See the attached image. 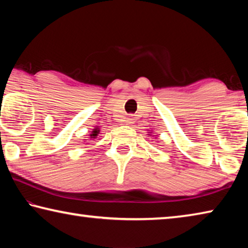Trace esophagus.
<instances>
[{
  "label": "esophagus",
  "instance_id": "esophagus-1",
  "mask_svg": "<svg viewBox=\"0 0 248 248\" xmlns=\"http://www.w3.org/2000/svg\"><path fill=\"white\" fill-rule=\"evenodd\" d=\"M124 121L125 124H133V118H132V117H127V118H125Z\"/></svg>",
  "mask_w": 248,
  "mask_h": 248
}]
</instances>
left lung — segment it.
<instances>
[{
	"label": "left lung",
	"instance_id": "1",
	"mask_svg": "<svg viewBox=\"0 0 248 248\" xmlns=\"http://www.w3.org/2000/svg\"><path fill=\"white\" fill-rule=\"evenodd\" d=\"M151 133H152V132H149V134H148V136H150V134H151Z\"/></svg>",
	"mask_w": 248,
	"mask_h": 248
}]
</instances>
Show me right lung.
Segmentation results:
<instances>
[{
    "mask_svg": "<svg viewBox=\"0 0 248 248\" xmlns=\"http://www.w3.org/2000/svg\"><path fill=\"white\" fill-rule=\"evenodd\" d=\"M99 132H100V130H99V128L98 127H95L94 129H93V131L91 132V134H89V139H91V140H95L96 138L98 137V134H99ZM86 140V139H85Z\"/></svg>",
    "mask_w": 248,
    "mask_h": 248,
    "instance_id": "add662e5",
    "label": "right lung"
}]
</instances>
